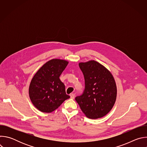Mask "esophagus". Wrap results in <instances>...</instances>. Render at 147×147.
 <instances>
[{
  "label": "esophagus",
  "mask_w": 147,
  "mask_h": 147,
  "mask_svg": "<svg viewBox=\"0 0 147 147\" xmlns=\"http://www.w3.org/2000/svg\"><path fill=\"white\" fill-rule=\"evenodd\" d=\"M74 97H75V94L71 93V94H70V98H71V99H74Z\"/></svg>",
  "instance_id": "1"
}]
</instances>
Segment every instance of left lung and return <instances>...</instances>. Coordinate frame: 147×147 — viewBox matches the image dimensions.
Masks as SVG:
<instances>
[{
    "label": "left lung",
    "mask_w": 147,
    "mask_h": 147,
    "mask_svg": "<svg viewBox=\"0 0 147 147\" xmlns=\"http://www.w3.org/2000/svg\"><path fill=\"white\" fill-rule=\"evenodd\" d=\"M85 80L82 94L76 97L82 112L90 119L102 117L108 114L116 101L117 88L112 74L95 60L80 63Z\"/></svg>",
    "instance_id": "8db88e82"
}]
</instances>
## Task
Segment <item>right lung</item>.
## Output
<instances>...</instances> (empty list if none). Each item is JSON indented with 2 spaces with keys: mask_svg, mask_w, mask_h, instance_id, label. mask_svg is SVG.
I'll return each mask as SVG.
<instances>
[{
  "mask_svg": "<svg viewBox=\"0 0 147 147\" xmlns=\"http://www.w3.org/2000/svg\"><path fill=\"white\" fill-rule=\"evenodd\" d=\"M68 61L52 59L44 64L32 78L29 96L34 105L40 111L51 113L58 108L70 96L59 77L65 69Z\"/></svg>",
  "mask_w": 147,
  "mask_h": 147,
  "instance_id": "right-lung-1",
  "label": "right lung"
}]
</instances>
